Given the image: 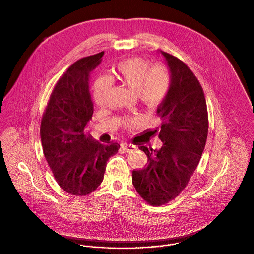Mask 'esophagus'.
Segmentation results:
<instances>
[{
	"mask_svg": "<svg viewBox=\"0 0 254 254\" xmlns=\"http://www.w3.org/2000/svg\"><path fill=\"white\" fill-rule=\"evenodd\" d=\"M121 147L124 148V150H126V151H133V150L136 149L135 145L127 144V143H122L121 144Z\"/></svg>",
	"mask_w": 254,
	"mask_h": 254,
	"instance_id": "obj_1",
	"label": "esophagus"
}]
</instances>
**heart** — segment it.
<instances>
[{"instance_id":"1","label":"heart","mask_w":254,"mask_h":254,"mask_svg":"<svg viewBox=\"0 0 254 254\" xmlns=\"http://www.w3.org/2000/svg\"><path fill=\"white\" fill-rule=\"evenodd\" d=\"M114 77L128 89L135 91L141 103L148 109L160 105L166 98L171 79L166 68L152 66L139 58L128 59L120 62L114 68ZM111 83L108 78H100L94 85V98L98 105H104ZM139 121L137 117L126 121L127 127H132Z\"/></svg>"}]
</instances>
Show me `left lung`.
<instances>
[{"label": "left lung", "mask_w": 254, "mask_h": 254, "mask_svg": "<svg viewBox=\"0 0 254 254\" xmlns=\"http://www.w3.org/2000/svg\"><path fill=\"white\" fill-rule=\"evenodd\" d=\"M171 78L169 92L158 106V127L163 145L159 149L141 145L146 166L133 170L137 192L152 206L168 203L187 187L202 155L207 134L208 113L202 87L189 66L178 58L160 51Z\"/></svg>", "instance_id": "left-lung-1"}]
</instances>
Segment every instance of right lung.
I'll return each instance as SVG.
<instances>
[{"label":"right lung","mask_w":254,"mask_h":254,"mask_svg":"<svg viewBox=\"0 0 254 254\" xmlns=\"http://www.w3.org/2000/svg\"><path fill=\"white\" fill-rule=\"evenodd\" d=\"M104 52L75 62L57 82L40 127L45 158L60 187L82 196L94 191L104 180L109 157L117 143L103 145L86 134L94 113L89 75L102 62Z\"/></svg>","instance_id":"add662e5"}]
</instances>
